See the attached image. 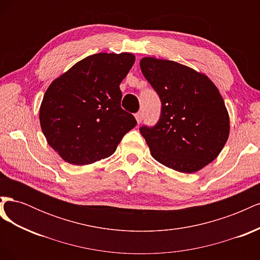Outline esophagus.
<instances>
[{
    "label": "esophagus",
    "instance_id": "obj_1",
    "mask_svg": "<svg viewBox=\"0 0 260 260\" xmlns=\"http://www.w3.org/2000/svg\"><path fill=\"white\" fill-rule=\"evenodd\" d=\"M135 117H136V119H137V122L138 123H140L141 121H142L143 120V114L142 113H137L136 115H135Z\"/></svg>",
    "mask_w": 260,
    "mask_h": 260
}]
</instances>
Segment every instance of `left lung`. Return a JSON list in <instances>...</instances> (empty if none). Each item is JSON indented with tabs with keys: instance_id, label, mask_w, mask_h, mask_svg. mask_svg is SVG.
Wrapping results in <instances>:
<instances>
[{
	"instance_id": "8db88e82",
	"label": "left lung",
	"mask_w": 260,
	"mask_h": 260,
	"mask_svg": "<svg viewBox=\"0 0 260 260\" xmlns=\"http://www.w3.org/2000/svg\"><path fill=\"white\" fill-rule=\"evenodd\" d=\"M140 67L161 101L159 121L141 127L153 158L184 174L203 169L222 151L230 118L209 78L174 60L143 57Z\"/></svg>"
}]
</instances>
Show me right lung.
<instances>
[{
    "label": "right lung",
    "instance_id": "right-lung-1",
    "mask_svg": "<svg viewBox=\"0 0 260 260\" xmlns=\"http://www.w3.org/2000/svg\"><path fill=\"white\" fill-rule=\"evenodd\" d=\"M131 53H99L81 59L56 78L39 112L49 145L65 161L82 166L113 155L136 127L120 107L119 84L135 64Z\"/></svg>",
    "mask_w": 260,
    "mask_h": 260
}]
</instances>
